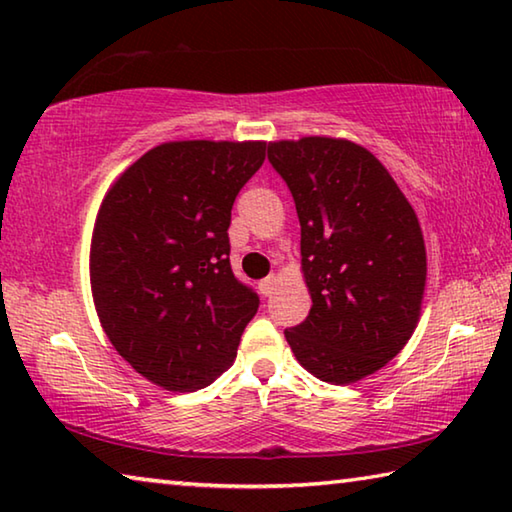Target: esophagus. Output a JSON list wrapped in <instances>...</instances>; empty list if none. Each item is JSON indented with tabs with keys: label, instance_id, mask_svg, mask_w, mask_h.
I'll use <instances>...</instances> for the list:
<instances>
[{
	"label": "esophagus",
	"instance_id": "34e87169",
	"mask_svg": "<svg viewBox=\"0 0 512 512\" xmlns=\"http://www.w3.org/2000/svg\"><path fill=\"white\" fill-rule=\"evenodd\" d=\"M275 284H277V275H268L262 282H259V291H262L264 298H268L275 291Z\"/></svg>",
	"mask_w": 512,
	"mask_h": 512
}]
</instances>
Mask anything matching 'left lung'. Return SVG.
Wrapping results in <instances>:
<instances>
[{
  "label": "left lung",
  "instance_id": "1",
  "mask_svg": "<svg viewBox=\"0 0 512 512\" xmlns=\"http://www.w3.org/2000/svg\"><path fill=\"white\" fill-rule=\"evenodd\" d=\"M300 219L305 323L284 329L300 366L329 384L384 368L420 318L427 250L411 203L375 155L336 137L268 144Z\"/></svg>",
  "mask_w": 512,
  "mask_h": 512
}]
</instances>
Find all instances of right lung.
Listing matches in <instances>:
<instances>
[{
	"mask_svg": "<svg viewBox=\"0 0 512 512\" xmlns=\"http://www.w3.org/2000/svg\"><path fill=\"white\" fill-rule=\"evenodd\" d=\"M266 142H167L112 183L90 284L115 350L153 384L192 393L232 366L259 298L230 268L232 203Z\"/></svg>",
	"mask_w": 512,
	"mask_h": 512,
	"instance_id": "obj_1",
	"label": "right lung"
}]
</instances>
